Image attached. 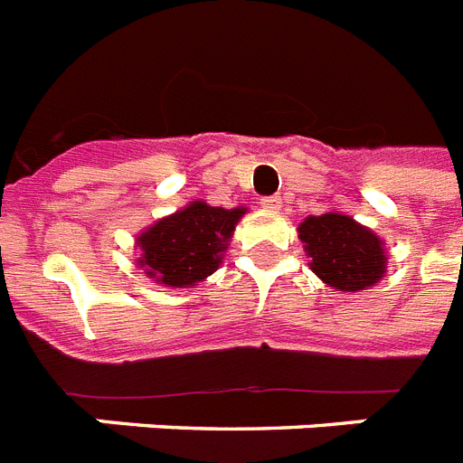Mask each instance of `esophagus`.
Instances as JSON below:
<instances>
[{
    "label": "esophagus",
    "mask_w": 463,
    "mask_h": 463,
    "mask_svg": "<svg viewBox=\"0 0 463 463\" xmlns=\"http://www.w3.org/2000/svg\"><path fill=\"white\" fill-rule=\"evenodd\" d=\"M281 196H264L260 202V206L264 211H281Z\"/></svg>",
    "instance_id": "1"
}]
</instances>
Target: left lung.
Here are the masks:
<instances>
[{
    "mask_svg": "<svg viewBox=\"0 0 463 463\" xmlns=\"http://www.w3.org/2000/svg\"><path fill=\"white\" fill-rule=\"evenodd\" d=\"M298 238L309 257V269L329 288L360 293L387 274L384 240L341 211L307 216L298 225Z\"/></svg>",
    "mask_w": 463,
    "mask_h": 463,
    "instance_id": "8db88e82",
    "label": "left lung"
}]
</instances>
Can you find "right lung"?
<instances>
[{"label":"right lung","mask_w":463,"mask_h":463,"mask_svg":"<svg viewBox=\"0 0 463 463\" xmlns=\"http://www.w3.org/2000/svg\"><path fill=\"white\" fill-rule=\"evenodd\" d=\"M245 206L223 209L189 202L184 209L158 218L137 235V264L165 288H189L221 267Z\"/></svg>","instance_id":"add662e5"}]
</instances>
